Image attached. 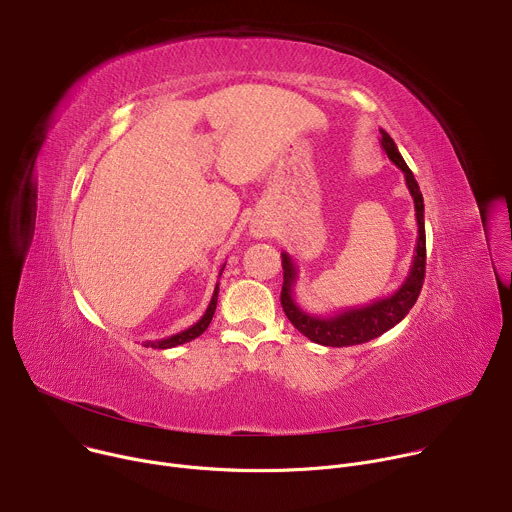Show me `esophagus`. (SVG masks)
Segmentation results:
<instances>
[{
	"mask_svg": "<svg viewBox=\"0 0 512 512\" xmlns=\"http://www.w3.org/2000/svg\"><path fill=\"white\" fill-rule=\"evenodd\" d=\"M255 235H257V237H263V233H261V231H255Z\"/></svg>",
	"mask_w": 512,
	"mask_h": 512,
	"instance_id": "esophagus-1",
	"label": "esophagus"
}]
</instances>
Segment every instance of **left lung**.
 Returning a JSON list of instances; mask_svg holds the SVG:
<instances>
[{"mask_svg": "<svg viewBox=\"0 0 512 512\" xmlns=\"http://www.w3.org/2000/svg\"><path fill=\"white\" fill-rule=\"evenodd\" d=\"M381 145L389 160L405 174V184L409 188V194L413 196L415 204V218H417V245L413 263L409 269V275L401 283V287L391 294L389 298L375 300L373 304L360 306V308H348L342 312H336L332 316H312L304 312L296 298L294 287L298 279V267L287 253H281V265H283V287H281V306L287 316V320L294 324L304 336H308L312 342L322 346H354L369 342L393 326H397L409 310L415 306L419 291L425 277V225H423V196L419 190V184L401 158L395 141L391 135L381 129Z\"/></svg>", "mask_w": 512, "mask_h": 512, "instance_id": "left-lung-1", "label": "left lung"}]
</instances>
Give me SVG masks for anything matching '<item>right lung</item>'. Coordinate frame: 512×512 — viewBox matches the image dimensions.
Listing matches in <instances>:
<instances>
[{
    "label": "right lung",
    "instance_id": "1",
    "mask_svg": "<svg viewBox=\"0 0 512 512\" xmlns=\"http://www.w3.org/2000/svg\"><path fill=\"white\" fill-rule=\"evenodd\" d=\"M223 269H225V265L221 267V273H223ZM221 273H218V277H221ZM216 300H218V283H216V287H214V294H212V300H210V304H208V308H206V312H204V316L196 322V324H192L190 328H186V330H182V332H178V334H174V336H170V338H162V340H148V342H143V346H152V348H174V346H180V344H184V342H190V340H194V338H198L206 328H208V324H210V320H212V316H214V310H216Z\"/></svg>",
    "mask_w": 512,
    "mask_h": 512
}]
</instances>
